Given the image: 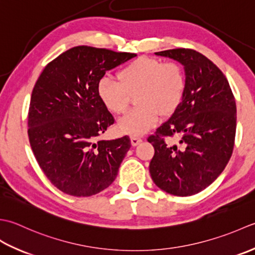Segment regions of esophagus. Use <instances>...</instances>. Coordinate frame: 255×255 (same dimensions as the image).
Segmentation results:
<instances>
[{
	"label": "esophagus",
	"mask_w": 255,
	"mask_h": 255,
	"mask_svg": "<svg viewBox=\"0 0 255 255\" xmlns=\"http://www.w3.org/2000/svg\"><path fill=\"white\" fill-rule=\"evenodd\" d=\"M142 142V137L141 136H137V135H132L131 136V143L132 145H137Z\"/></svg>",
	"instance_id": "obj_1"
}]
</instances>
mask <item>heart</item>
Masks as SVG:
<instances>
[{
    "instance_id": "1",
    "label": "heart",
    "mask_w": 255,
    "mask_h": 255,
    "mask_svg": "<svg viewBox=\"0 0 255 255\" xmlns=\"http://www.w3.org/2000/svg\"><path fill=\"white\" fill-rule=\"evenodd\" d=\"M118 80L105 76L97 85L98 97L108 111L122 114L135 95L137 108L119 120L126 134H143L156 124L160 114L173 113L180 105L186 89L181 67L173 61L141 57L118 71Z\"/></svg>"
}]
</instances>
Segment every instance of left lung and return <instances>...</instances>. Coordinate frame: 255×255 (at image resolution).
<instances>
[{
  "label": "left lung",
  "mask_w": 255,
  "mask_h": 255,
  "mask_svg": "<svg viewBox=\"0 0 255 255\" xmlns=\"http://www.w3.org/2000/svg\"><path fill=\"white\" fill-rule=\"evenodd\" d=\"M155 54L184 66L186 89L169 120L147 137L155 149L150 177L166 193L191 196L214 183L231 157L237 128L235 96L223 72L198 51L176 48ZM166 137L179 141L171 145Z\"/></svg>",
  "instance_id": "left-lung-1"
}]
</instances>
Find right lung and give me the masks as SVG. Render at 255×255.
<instances>
[{
	"label": "right lung",
	"instance_id": "add662e5",
	"mask_svg": "<svg viewBox=\"0 0 255 255\" xmlns=\"http://www.w3.org/2000/svg\"><path fill=\"white\" fill-rule=\"evenodd\" d=\"M136 55L77 46L51 60L30 97L28 138L46 177L62 193L89 197L116 179L131 142L99 137L114 123L97 93L99 80Z\"/></svg>",
	"mask_w": 255,
	"mask_h": 255
}]
</instances>
